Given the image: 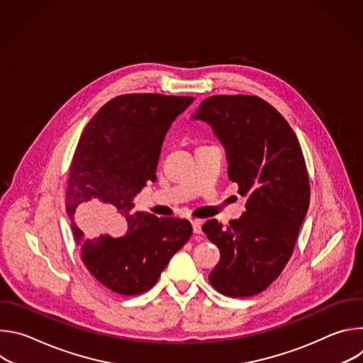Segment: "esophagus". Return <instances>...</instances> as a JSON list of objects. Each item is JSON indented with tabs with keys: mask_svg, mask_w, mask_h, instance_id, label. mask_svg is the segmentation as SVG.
Instances as JSON below:
<instances>
[{
	"mask_svg": "<svg viewBox=\"0 0 363 363\" xmlns=\"http://www.w3.org/2000/svg\"><path fill=\"white\" fill-rule=\"evenodd\" d=\"M191 224H192V230H194L195 234H201L202 233V228H201L202 221L201 220H192Z\"/></svg>",
	"mask_w": 363,
	"mask_h": 363,
	"instance_id": "esophagus-1",
	"label": "esophagus"
}]
</instances>
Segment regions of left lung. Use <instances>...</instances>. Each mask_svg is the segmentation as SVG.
Masks as SVG:
<instances>
[{
  "mask_svg": "<svg viewBox=\"0 0 363 363\" xmlns=\"http://www.w3.org/2000/svg\"><path fill=\"white\" fill-rule=\"evenodd\" d=\"M192 119L213 128L225 147L228 178L247 196L245 213L227 228L217 220L202 225L221 254L210 283L228 297L258 294L290 260L308 208L300 143L287 121L257 96H211Z\"/></svg>",
  "mask_w": 363,
  "mask_h": 363,
  "instance_id": "obj_1",
  "label": "left lung"
}]
</instances>
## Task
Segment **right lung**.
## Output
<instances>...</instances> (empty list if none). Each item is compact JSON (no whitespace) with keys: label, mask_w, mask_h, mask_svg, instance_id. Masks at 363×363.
Returning <instances> with one entry per match:
<instances>
[{"label":"right lung","mask_w":363,"mask_h":363,"mask_svg":"<svg viewBox=\"0 0 363 363\" xmlns=\"http://www.w3.org/2000/svg\"><path fill=\"white\" fill-rule=\"evenodd\" d=\"M192 101L157 93L118 96L91 118L76 146L66 191L73 237L90 274L118 294L147 291L192 234L188 220L133 211L136 194L157 181L168 129Z\"/></svg>","instance_id":"obj_1"}]
</instances>
